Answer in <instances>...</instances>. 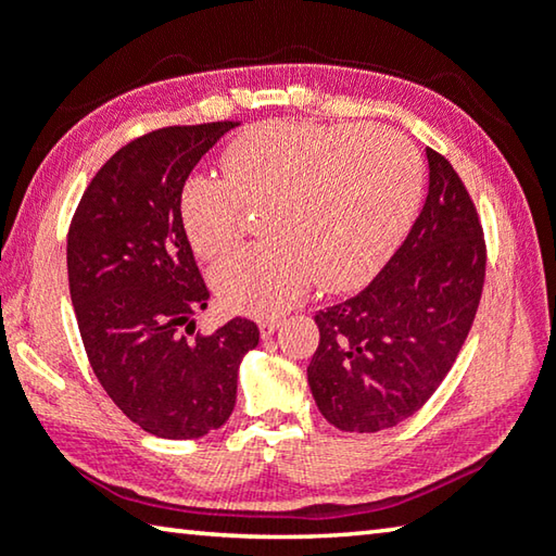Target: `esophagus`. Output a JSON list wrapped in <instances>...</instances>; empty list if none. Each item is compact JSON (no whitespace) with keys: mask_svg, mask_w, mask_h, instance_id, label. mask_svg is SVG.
I'll list each match as a JSON object with an SVG mask.
<instances>
[{"mask_svg":"<svg viewBox=\"0 0 556 556\" xmlns=\"http://www.w3.org/2000/svg\"><path fill=\"white\" fill-rule=\"evenodd\" d=\"M279 319H262L260 321V333H262V339H269L271 333H275L277 329H279Z\"/></svg>","mask_w":556,"mask_h":556,"instance_id":"esophagus-1","label":"esophagus"}]
</instances>
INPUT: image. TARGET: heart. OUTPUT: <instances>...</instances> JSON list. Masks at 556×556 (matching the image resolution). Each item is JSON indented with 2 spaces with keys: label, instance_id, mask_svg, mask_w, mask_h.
Wrapping results in <instances>:
<instances>
[{
  "label": "heart",
  "instance_id": "b5f03b06",
  "mask_svg": "<svg viewBox=\"0 0 556 556\" xmlns=\"http://www.w3.org/2000/svg\"><path fill=\"white\" fill-rule=\"evenodd\" d=\"M223 178L192 175L180 225L200 257L215 260L240 235L244 207H262L267 240L215 264L227 309L275 316L319 277L326 292L366 285L408 232L422 195V163L389 128L269 121L225 148Z\"/></svg>",
  "mask_w": 556,
  "mask_h": 556
}]
</instances>
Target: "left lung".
Returning <instances> with one entry per match:
<instances>
[{
    "label": "left lung",
    "instance_id": "8db88e82",
    "mask_svg": "<svg viewBox=\"0 0 556 556\" xmlns=\"http://www.w3.org/2000/svg\"><path fill=\"white\" fill-rule=\"evenodd\" d=\"M428 198L408 237L364 292L314 316L306 368L321 416L376 433L420 410L460 354L484 285L482 225L460 175L428 148Z\"/></svg>",
    "mask_w": 556,
    "mask_h": 556
}]
</instances>
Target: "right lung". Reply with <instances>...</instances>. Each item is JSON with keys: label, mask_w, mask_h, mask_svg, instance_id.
<instances>
[{"label": "right lung", "mask_w": 556, "mask_h": 556, "mask_svg": "<svg viewBox=\"0 0 556 556\" xmlns=\"http://www.w3.org/2000/svg\"><path fill=\"white\" fill-rule=\"evenodd\" d=\"M235 126H167L130 140L88 182L68 227V289L86 356L111 401L157 438L225 426L240 361L260 341L242 316L191 336L210 289L178 200L192 167Z\"/></svg>", "instance_id": "obj_1"}]
</instances>
